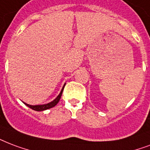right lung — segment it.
I'll list each match as a JSON object with an SVG mask.
<instances>
[{"mask_svg":"<svg viewBox=\"0 0 150 150\" xmlns=\"http://www.w3.org/2000/svg\"><path fill=\"white\" fill-rule=\"evenodd\" d=\"M64 86L65 84L63 86L62 90L60 91V93L59 95L57 96L56 99L51 101V102L48 103V104H45V105H28L27 103H24L25 105L27 106H28L29 108H30L31 109L34 111H38V112H39V111H44V110H46V109H49V108H51L52 107H54L56 105H57V103L59 102V100H60V98H61V95H62V93H63V90H64Z\"/></svg>","mask_w":150,"mask_h":150,"instance_id":"1","label":"right lung"}]
</instances>
